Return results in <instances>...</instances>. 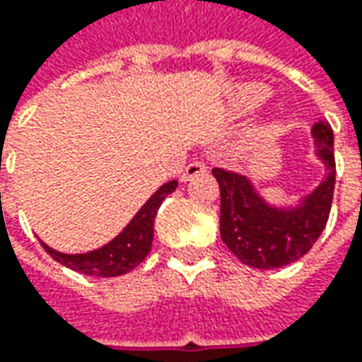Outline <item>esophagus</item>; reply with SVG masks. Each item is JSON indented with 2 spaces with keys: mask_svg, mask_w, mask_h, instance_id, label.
I'll list each match as a JSON object with an SVG mask.
<instances>
[{
  "mask_svg": "<svg viewBox=\"0 0 362 362\" xmlns=\"http://www.w3.org/2000/svg\"><path fill=\"white\" fill-rule=\"evenodd\" d=\"M202 173H205V163H202V160H191L187 167L183 169L181 179H183V181H189L191 177H197V175Z\"/></svg>",
  "mask_w": 362,
  "mask_h": 362,
  "instance_id": "esophagus-1",
  "label": "esophagus"
}]
</instances>
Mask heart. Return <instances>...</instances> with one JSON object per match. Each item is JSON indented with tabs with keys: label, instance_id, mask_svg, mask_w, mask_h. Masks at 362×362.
I'll return each instance as SVG.
<instances>
[{
	"label": "heart",
	"instance_id": "1",
	"mask_svg": "<svg viewBox=\"0 0 362 362\" xmlns=\"http://www.w3.org/2000/svg\"><path fill=\"white\" fill-rule=\"evenodd\" d=\"M270 96V88L264 86V84H257V82H252V84H245L242 90H240V105L243 108H256L259 106L266 98Z\"/></svg>",
	"mask_w": 362,
	"mask_h": 362
}]
</instances>
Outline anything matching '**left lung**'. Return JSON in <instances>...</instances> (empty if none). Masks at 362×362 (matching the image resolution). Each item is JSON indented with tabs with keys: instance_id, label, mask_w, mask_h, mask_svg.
<instances>
[{
	"instance_id": "obj_1",
	"label": "left lung",
	"mask_w": 362,
	"mask_h": 362,
	"mask_svg": "<svg viewBox=\"0 0 362 362\" xmlns=\"http://www.w3.org/2000/svg\"><path fill=\"white\" fill-rule=\"evenodd\" d=\"M313 134L328 175L296 209L266 205L243 175L219 167L211 171L221 195V242L250 268L272 270L296 262L310 252L327 226L337 181L334 136L328 122H316Z\"/></svg>"
}]
</instances>
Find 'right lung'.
Masks as SVG:
<instances>
[{"instance_id": "right-lung-1", "label": "right lung", "mask_w": 362, "mask_h": 362, "mask_svg": "<svg viewBox=\"0 0 362 362\" xmlns=\"http://www.w3.org/2000/svg\"><path fill=\"white\" fill-rule=\"evenodd\" d=\"M177 189V181H169L163 187L155 191V195L139 209V214L132 217V221L119 233L112 242H108L103 247L88 252V254H60L56 250L48 247L46 243L44 250L56 262L70 270L98 276V278H115L122 276L132 268H136L151 252L153 245V231H155V217L159 211L160 203L167 195H171Z\"/></svg>"}]
</instances>
